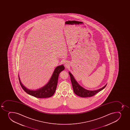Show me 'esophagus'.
Instances as JSON below:
<instances>
[{"instance_id":"obj_1","label":"esophagus","mask_w":130,"mask_h":130,"mask_svg":"<svg viewBox=\"0 0 130 130\" xmlns=\"http://www.w3.org/2000/svg\"><path fill=\"white\" fill-rule=\"evenodd\" d=\"M64 66L66 67H68V66H69V64L67 62H65V63H64Z\"/></svg>"}]
</instances>
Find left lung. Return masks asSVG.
<instances>
[{"mask_svg": "<svg viewBox=\"0 0 130 130\" xmlns=\"http://www.w3.org/2000/svg\"><path fill=\"white\" fill-rule=\"evenodd\" d=\"M69 73L70 77L71 83L72 84L74 92L76 95L80 97L87 98V97L93 96L96 93L99 92V91H101V90L103 89L106 86L107 84L103 88L99 89L98 90H93V91L87 90L79 84L77 82L75 78L74 77L73 75L71 73V72H69Z\"/></svg>", "mask_w": 130, "mask_h": 130, "instance_id": "obj_1", "label": "left lung"}]
</instances>
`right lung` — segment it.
<instances>
[{"label":"right lung","mask_w":130,"mask_h":130,"mask_svg":"<svg viewBox=\"0 0 130 130\" xmlns=\"http://www.w3.org/2000/svg\"><path fill=\"white\" fill-rule=\"evenodd\" d=\"M65 69L63 65L58 66L55 69L51 78L46 85L36 90H30L25 87L21 81L19 75V79L21 86L27 93L38 98H50L55 92L58 84L59 74Z\"/></svg>","instance_id":"1"}]
</instances>
